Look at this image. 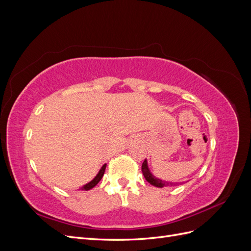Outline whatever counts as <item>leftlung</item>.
<instances>
[{
    "mask_svg": "<svg viewBox=\"0 0 251 251\" xmlns=\"http://www.w3.org/2000/svg\"><path fill=\"white\" fill-rule=\"evenodd\" d=\"M141 170H142V174H143L144 178H146V180L149 182L150 184L154 185V186H156V187L162 188V187L168 186V185H170V184H171V185H178V184H180V183H177V182H176V183H172V182L164 181V180H161V179L157 178L156 176H154V175L151 174L150 168H149V164H148V160H147V159L143 161Z\"/></svg>",
    "mask_w": 251,
    "mask_h": 251,
    "instance_id": "1",
    "label": "left lung"
}]
</instances>
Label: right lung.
<instances>
[{"mask_svg":"<svg viewBox=\"0 0 251 251\" xmlns=\"http://www.w3.org/2000/svg\"><path fill=\"white\" fill-rule=\"evenodd\" d=\"M105 166H107V164H103L101 166V169L100 170V172L97 173L96 176L92 180H91L90 182H88L87 184L80 186L79 189H81V191H90L91 188H93L94 186H96L98 182H100L101 180V178L103 177V174H104V171H105Z\"/></svg>","mask_w":251,"mask_h":251,"instance_id":"obj_1","label":"right lung"}]
</instances>
